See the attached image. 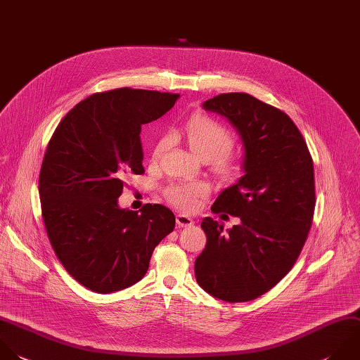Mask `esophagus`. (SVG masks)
Listing matches in <instances>:
<instances>
[{
	"instance_id": "esophagus-1",
	"label": "esophagus",
	"mask_w": 360,
	"mask_h": 360,
	"mask_svg": "<svg viewBox=\"0 0 360 360\" xmlns=\"http://www.w3.org/2000/svg\"><path fill=\"white\" fill-rule=\"evenodd\" d=\"M176 222L179 226H191L194 224L193 218H190L188 215H184V214H177Z\"/></svg>"
}]
</instances>
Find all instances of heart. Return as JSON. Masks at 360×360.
<instances>
[{"label": "heart", "instance_id": "obj_1", "mask_svg": "<svg viewBox=\"0 0 360 360\" xmlns=\"http://www.w3.org/2000/svg\"><path fill=\"white\" fill-rule=\"evenodd\" d=\"M174 135L186 141L191 152L204 162H210L211 169L221 177H232L238 172V163L229 153L233 146L232 132L219 121L208 115H194ZM172 143V136H162L152 152L153 160H159ZM208 194V186L201 181L172 184L165 190L166 200L183 211H194L201 200Z\"/></svg>", "mask_w": 360, "mask_h": 360}]
</instances>
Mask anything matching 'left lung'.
<instances>
[{"mask_svg": "<svg viewBox=\"0 0 360 360\" xmlns=\"http://www.w3.org/2000/svg\"><path fill=\"white\" fill-rule=\"evenodd\" d=\"M204 108L226 117L240 134L245 176L211 207L240 224L224 232L218 221L204 218L207 245L194 273L211 295L250 301L291 270L307 240L315 208L312 158L291 118L250 94H219Z\"/></svg>", "mask_w": 360, "mask_h": 360, "instance_id": "8db88e82", "label": "left lung"}]
</instances>
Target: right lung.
<instances>
[{"label":"right lung","instance_id":"right-lung-1","mask_svg":"<svg viewBox=\"0 0 360 360\" xmlns=\"http://www.w3.org/2000/svg\"><path fill=\"white\" fill-rule=\"evenodd\" d=\"M179 94L129 87L80 101L55 129L39 173L51 245L82 285L107 294L148 271L155 248L176 225L160 204L121 210L131 174H143L141 127L165 115Z\"/></svg>","mask_w":360,"mask_h":360}]
</instances>
